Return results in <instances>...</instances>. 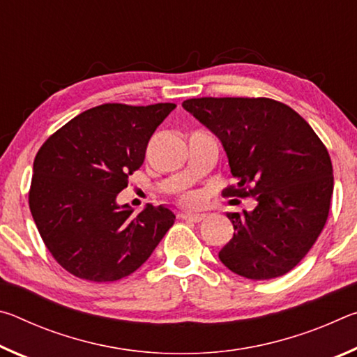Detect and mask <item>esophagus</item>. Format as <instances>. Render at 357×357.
Listing matches in <instances>:
<instances>
[{"instance_id":"34e87169","label":"esophagus","mask_w":357,"mask_h":357,"mask_svg":"<svg viewBox=\"0 0 357 357\" xmlns=\"http://www.w3.org/2000/svg\"><path fill=\"white\" fill-rule=\"evenodd\" d=\"M181 219L187 222H202L204 219V214H197V213H181Z\"/></svg>"}]
</instances>
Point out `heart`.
<instances>
[{
    "mask_svg": "<svg viewBox=\"0 0 357 357\" xmlns=\"http://www.w3.org/2000/svg\"><path fill=\"white\" fill-rule=\"evenodd\" d=\"M183 202L187 204H195L198 202V195L197 193H187V195L183 197Z\"/></svg>",
    "mask_w": 357,
    "mask_h": 357,
    "instance_id": "heart-1",
    "label": "heart"
}]
</instances>
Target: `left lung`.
Returning a JSON list of instances; mask_svg holds the SVG:
<instances>
[{"mask_svg":"<svg viewBox=\"0 0 357 357\" xmlns=\"http://www.w3.org/2000/svg\"><path fill=\"white\" fill-rule=\"evenodd\" d=\"M183 107L223 144L238 181L227 195L257 200L252 213L227 214L234 234L220 261L252 280L289 273L329 215L334 176L323 142L299 113L274 99L200 98Z\"/></svg>","mask_w":357,"mask_h":357,"instance_id":"left-lung-1","label":"left lung"}]
</instances>
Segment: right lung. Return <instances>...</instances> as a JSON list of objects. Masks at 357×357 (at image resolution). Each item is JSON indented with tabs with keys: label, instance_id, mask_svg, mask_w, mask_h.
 <instances>
[{
	"label": "right lung",
	"instance_id": "1",
	"mask_svg": "<svg viewBox=\"0 0 357 357\" xmlns=\"http://www.w3.org/2000/svg\"><path fill=\"white\" fill-rule=\"evenodd\" d=\"M174 104H104L83 112L38 151L29 209L48 252L72 275L114 282L140 268L174 223L165 206L140 214L118 193L142 167L151 135Z\"/></svg>",
	"mask_w": 357,
	"mask_h": 357
}]
</instances>
